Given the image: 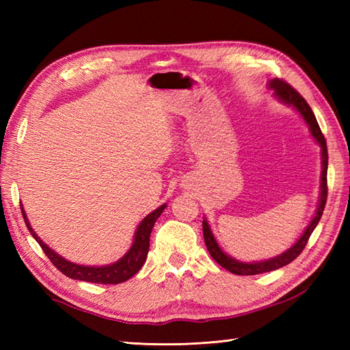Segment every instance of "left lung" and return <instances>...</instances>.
Segmentation results:
<instances>
[{"mask_svg":"<svg viewBox=\"0 0 350 350\" xmlns=\"http://www.w3.org/2000/svg\"><path fill=\"white\" fill-rule=\"evenodd\" d=\"M269 88H272L273 94L277 96L278 100L286 103V105L293 107L296 111H298L304 120H306V123L308 124L311 135H313V138L317 141V144L322 147L321 197H319V206H317L316 215L313 217V219H311L310 224L307 226L306 232L302 233V236L298 241H296V243H293V247H290L287 251L282 252V254L273 257V258H269V260H263V262L243 263V262H239V260L227 256L226 252L221 250L217 239H215V236L212 233L209 224H207V221L203 219V236H204L207 251L211 252V256L215 262L221 265L222 267H226L228 272L236 273V275H257V273H263V272H271L275 269H280V267L288 265L290 262H293V260L301 254L302 250L306 248L311 233H313V230L319 224V221H321L325 204H326V197H328V183H326V173H328V148H326L325 137H323L321 128H319V123L316 120L313 111H311L307 100L304 99L292 85H288L282 79L269 81Z\"/></svg>","mask_w":350,"mask_h":350,"instance_id":"1","label":"left lung"}]
</instances>
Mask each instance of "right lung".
<instances>
[{"label": "right lung", "instance_id": "add662e5", "mask_svg": "<svg viewBox=\"0 0 350 350\" xmlns=\"http://www.w3.org/2000/svg\"><path fill=\"white\" fill-rule=\"evenodd\" d=\"M165 207H167V204H162L152 213H148L147 217L139 222L129 251L126 252V254L120 260H117L116 263L107 265V266H83V265L72 263V262H69V260L63 258L60 254H57L54 250H51L48 245L34 233V230L31 228V226H29V222H28L25 211L22 209V207H21V211H22V217H24V219H25V224H27V228L29 230V233L33 234L37 243L40 245L43 252L48 256L52 265H54L58 271L63 272L66 277H69L72 280L96 282V284H120V282H124L126 280L133 277V275H135L141 269V267H143L146 258H147L148 245H150L152 228L154 226L156 219L161 217V213L163 212Z\"/></svg>", "mask_w": 350, "mask_h": 350}]
</instances>
